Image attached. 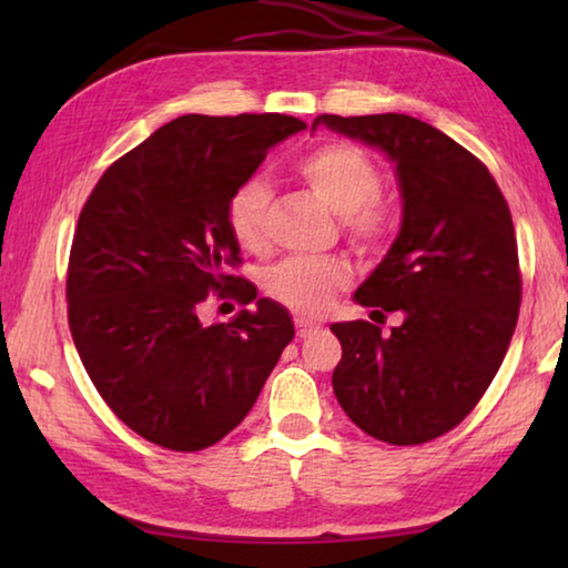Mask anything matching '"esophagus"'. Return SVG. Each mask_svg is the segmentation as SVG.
<instances>
[{
	"label": "esophagus",
	"mask_w": 568,
	"mask_h": 568,
	"mask_svg": "<svg viewBox=\"0 0 568 568\" xmlns=\"http://www.w3.org/2000/svg\"><path fill=\"white\" fill-rule=\"evenodd\" d=\"M295 328H297V335H301V338H307V335L318 331V325H315V323H307L305 318H295Z\"/></svg>",
	"instance_id": "34e87169"
}]
</instances>
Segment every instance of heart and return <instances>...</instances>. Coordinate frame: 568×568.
<instances>
[{
  "label": "heart",
  "mask_w": 568,
  "mask_h": 568,
  "mask_svg": "<svg viewBox=\"0 0 568 568\" xmlns=\"http://www.w3.org/2000/svg\"><path fill=\"white\" fill-rule=\"evenodd\" d=\"M301 178L335 215L355 245L378 247L390 235L396 210L381 192V170L368 152L351 142H323L295 160ZM271 187L263 178H247L227 203V230L247 253L267 247ZM351 283V267L338 257H287L265 275V293L305 318L328 311L333 297Z\"/></svg>",
  "instance_id": "1"
}]
</instances>
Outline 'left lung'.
I'll list each match as a JSON object with an SVG mask.
<instances>
[{"mask_svg": "<svg viewBox=\"0 0 568 568\" xmlns=\"http://www.w3.org/2000/svg\"><path fill=\"white\" fill-rule=\"evenodd\" d=\"M318 124L378 148L396 165L400 233L353 301L368 321L333 323L341 408L365 434L416 446L456 428L491 386L521 305L511 210L484 162L408 114H321Z\"/></svg>", "mask_w": 568, "mask_h": 568, "instance_id": "left-lung-1", "label": "left lung"}]
</instances>
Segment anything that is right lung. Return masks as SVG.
<instances>
[{"mask_svg":"<svg viewBox=\"0 0 568 568\" xmlns=\"http://www.w3.org/2000/svg\"><path fill=\"white\" fill-rule=\"evenodd\" d=\"M305 122L182 114L104 170L77 220L67 315L84 371L124 426L170 450L225 438L261 396L295 328L271 297L230 324L199 321L210 292L252 302L227 275L233 192Z\"/></svg>","mask_w":568,"mask_h":568,"instance_id":"add662e5","label":"right lung"}]
</instances>
